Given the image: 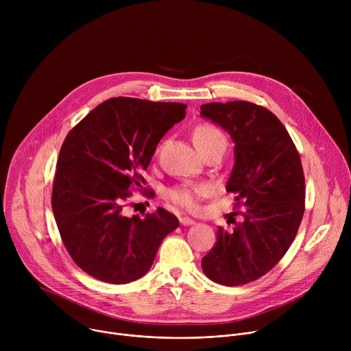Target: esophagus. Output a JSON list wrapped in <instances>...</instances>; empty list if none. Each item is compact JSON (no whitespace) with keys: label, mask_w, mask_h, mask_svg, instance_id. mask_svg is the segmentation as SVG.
<instances>
[{"label":"esophagus","mask_w":351,"mask_h":351,"mask_svg":"<svg viewBox=\"0 0 351 351\" xmlns=\"http://www.w3.org/2000/svg\"><path fill=\"white\" fill-rule=\"evenodd\" d=\"M179 222H180L183 226H189V225H194V223H195V221L191 219V218H189V217H180V218H179Z\"/></svg>","instance_id":"obj_1"}]
</instances>
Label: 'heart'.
Wrapping results in <instances>:
<instances>
[{"label":"heart","mask_w":351,"mask_h":351,"mask_svg":"<svg viewBox=\"0 0 351 351\" xmlns=\"http://www.w3.org/2000/svg\"><path fill=\"white\" fill-rule=\"evenodd\" d=\"M193 138L203 154L213 148L226 147L225 134L217 126L207 122L198 123L194 128ZM211 191L213 186L208 183H183L168 189L167 195L176 206L189 211H195L199 206V199L210 195Z\"/></svg>","instance_id":"obj_1"}]
</instances>
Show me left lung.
I'll use <instances>...</instances> for the list:
<instances>
[{"label": "left lung", "mask_w": 351, "mask_h": 351, "mask_svg": "<svg viewBox=\"0 0 351 351\" xmlns=\"http://www.w3.org/2000/svg\"><path fill=\"white\" fill-rule=\"evenodd\" d=\"M203 117L234 141L236 162L226 191L234 194L217 243L203 257L204 274L225 286L245 285L269 272L291 245L306 208V182L297 148L283 123L265 107L248 101L202 106Z\"/></svg>", "instance_id": "1"}]
</instances>
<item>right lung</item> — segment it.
<instances>
[{
	"label": "right lung",
	"instance_id": "right-lung-1",
	"mask_svg": "<svg viewBox=\"0 0 351 351\" xmlns=\"http://www.w3.org/2000/svg\"><path fill=\"white\" fill-rule=\"evenodd\" d=\"M187 106L114 97L66 134L51 206L66 252L90 276L112 285L133 282L152 268L178 218L158 207L143 218L125 215L132 187L145 184L162 136L186 117Z\"/></svg>",
	"mask_w": 351,
	"mask_h": 351
}]
</instances>
